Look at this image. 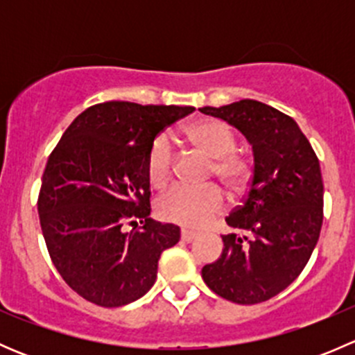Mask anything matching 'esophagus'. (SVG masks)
Here are the masks:
<instances>
[{"instance_id": "obj_1", "label": "esophagus", "mask_w": 355, "mask_h": 355, "mask_svg": "<svg viewBox=\"0 0 355 355\" xmlns=\"http://www.w3.org/2000/svg\"><path fill=\"white\" fill-rule=\"evenodd\" d=\"M198 235H199L198 232L187 230V228H182V232H180V237L184 242H192L194 239H198Z\"/></svg>"}]
</instances>
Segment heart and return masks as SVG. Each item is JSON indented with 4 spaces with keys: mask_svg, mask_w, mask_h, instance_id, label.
<instances>
[{
    "mask_svg": "<svg viewBox=\"0 0 355 355\" xmlns=\"http://www.w3.org/2000/svg\"><path fill=\"white\" fill-rule=\"evenodd\" d=\"M189 144L213 159V173L232 192H241L250 178V164L235 153V135L225 121L202 118L184 128ZM173 173V155L164 137H157L146 156V175L155 189L166 187ZM225 198L218 187H173L157 200V213L163 220L185 227H199L221 213Z\"/></svg>",
    "mask_w": 355,
    "mask_h": 355,
    "instance_id": "obj_1",
    "label": "heart"
}]
</instances>
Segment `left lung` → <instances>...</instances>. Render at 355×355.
I'll return each instance as SVG.
<instances>
[{
	"label": "left lung",
	"instance_id": "1",
	"mask_svg": "<svg viewBox=\"0 0 355 355\" xmlns=\"http://www.w3.org/2000/svg\"><path fill=\"white\" fill-rule=\"evenodd\" d=\"M252 146L254 168L242 206L227 216L223 252L202 268V280L223 299L257 304L300 275L323 223V180L316 153L293 118L254 99L204 106Z\"/></svg>",
	"mask_w": 355,
	"mask_h": 355
}]
</instances>
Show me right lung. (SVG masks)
<instances>
[{"instance_id":"obj_1","label":"right lung","mask_w":355,"mask_h":355,"mask_svg":"<svg viewBox=\"0 0 355 355\" xmlns=\"http://www.w3.org/2000/svg\"><path fill=\"white\" fill-rule=\"evenodd\" d=\"M192 111L101 103L82 111L53 149L37 200L42 235L58 273L89 302L141 299L155 285L161 252L180 241L177 225L149 218L146 156L159 132ZM125 224L135 228L125 232Z\"/></svg>"}]
</instances>
